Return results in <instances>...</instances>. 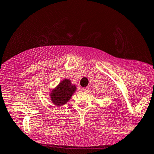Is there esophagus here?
<instances>
[{
	"mask_svg": "<svg viewBox=\"0 0 154 154\" xmlns=\"http://www.w3.org/2000/svg\"><path fill=\"white\" fill-rule=\"evenodd\" d=\"M83 91L89 92L90 91V88H89V87H85V88H83Z\"/></svg>",
	"mask_w": 154,
	"mask_h": 154,
	"instance_id": "34e87169",
	"label": "esophagus"
}]
</instances>
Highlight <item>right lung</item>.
Wrapping results in <instances>:
<instances>
[{
	"instance_id": "obj_1",
	"label": "right lung",
	"mask_w": 154,
	"mask_h": 154,
	"mask_svg": "<svg viewBox=\"0 0 154 154\" xmlns=\"http://www.w3.org/2000/svg\"><path fill=\"white\" fill-rule=\"evenodd\" d=\"M75 90V85H72L70 80L64 79L55 89L52 90L50 94L51 100L55 106H62L68 102Z\"/></svg>"
}]
</instances>
